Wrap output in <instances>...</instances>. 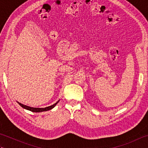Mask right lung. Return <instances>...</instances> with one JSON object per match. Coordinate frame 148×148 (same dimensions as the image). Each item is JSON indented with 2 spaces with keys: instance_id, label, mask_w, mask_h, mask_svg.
I'll use <instances>...</instances> for the list:
<instances>
[{
  "instance_id": "add662e5",
  "label": "right lung",
  "mask_w": 148,
  "mask_h": 148,
  "mask_svg": "<svg viewBox=\"0 0 148 148\" xmlns=\"http://www.w3.org/2000/svg\"><path fill=\"white\" fill-rule=\"evenodd\" d=\"M60 101V100H58V102H56L55 103H54V104L51 106H48V107H46V108H32V107H29V106H25V105H23L22 104V103L18 102V104L20 105V106H21L22 108L25 109L27 110H29V111H30L32 112H43V111H49V110H51L57 104L58 102Z\"/></svg>"
}]
</instances>
